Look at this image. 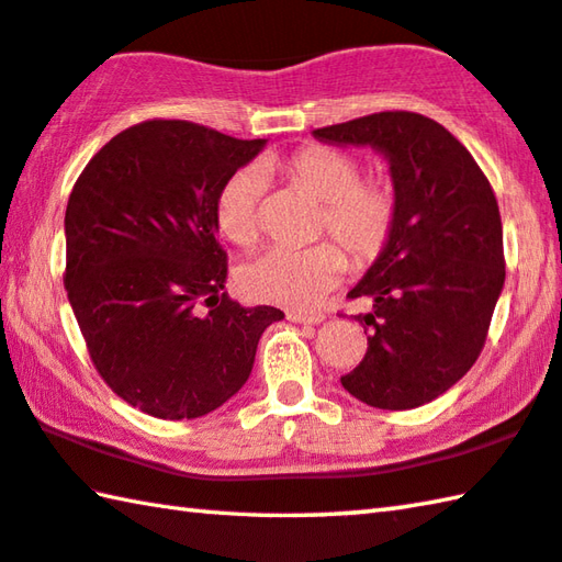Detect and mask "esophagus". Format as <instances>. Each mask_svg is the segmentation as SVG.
<instances>
[{
  "instance_id": "34e87169",
  "label": "esophagus",
  "mask_w": 562,
  "mask_h": 562,
  "mask_svg": "<svg viewBox=\"0 0 562 562\" xmlns=\"http://www.w3.org/2000/svg\"><path fill=\"white\" fill-rule=\"evenodd\" d=\"M288 319L294 324H322L326 316L322 312H314V314H304V312H288Z\"/></svg>"
}]
</instances>
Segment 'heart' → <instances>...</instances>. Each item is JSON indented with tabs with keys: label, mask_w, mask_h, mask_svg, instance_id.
I'll use <instances>...</instances> for the list:
<instances>
[{
	"label": "heart",
	"mask_w": 562,
	"mask_h": 562,
	"mask_svg": "<svg viewBox=\"0 0 562 562\" xmlns=\"http://www.w3.org/2000/svg\"><path fill=\"white\" fill-rule=\"evenodd\" d=\"M292 187L322 201L319 236H331L349 250L356 265H373L391 248L401 226V193L385 177H363L361 161L336 147L312 145L284 159H268ZM268 179L260 167H240L221 183L213 216L218 231L240 248L260 238V206ZM349 258L336 243L307 250L274 248L240 270V290L255 302L312 310L331 292Z\"/></svg>",
	"instance_id": "obj_1"
}]
</instances>
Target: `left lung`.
Segmentation results:
<instances>
[{"instance_id":"1","label":"left lung","mask_w":562,"mask_h":562,"mask_svg":"<svg viewBox=\"0 0 562 562\" xmlns=\"http://www.w3.org/2000/svg\"><path fill=\"white\" fill-rule=\"evenodd\" d=\"M329 145L383 151L401 193L395 238L349 300L369 297V349L341 385L381 411H411L462 379L484 349L504 290L494 189L452 132L417 112H373L314 130Z\"/></svg>"}]
</instances>
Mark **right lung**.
<instances>
[{
	"mask_svg": "<svg viewBox=\"0 0 562 562\" xmlns=\"http://www.w3.org/2000/svg\"><path fill=\"white\" fill-rule=\"evenodd\" d=\"M265 139L187 120L122 130L78 177L66 206L68 302L112 393L161 420L216 411L248 381L282 312L223 292L216 196Z\"/></svg>",
	"mask_w": 562,
	"mask_h": 562,
	"instance_id": "obj_1",
	"label": "right lung"
}]
</instances>
